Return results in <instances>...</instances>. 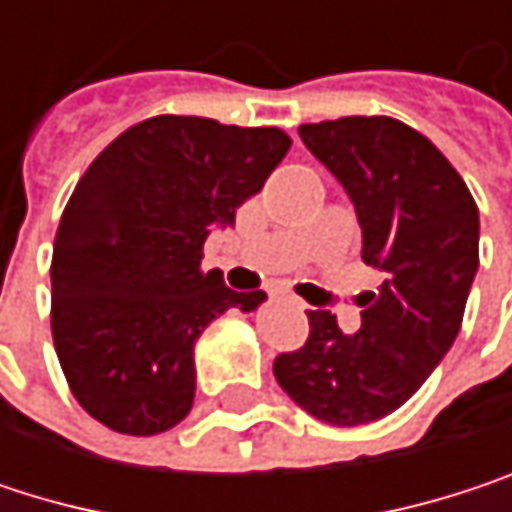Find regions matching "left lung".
Masks as SVG:
<instances>
[{
  "instance_id": "left-lung-1",
  "label": "left lung",
  "mask_w": 512,
  "mask_h": 512,
  "mask_svg": "<svg viewBox=\"0 0 512 512\" xmlns=\"http://www.w3.org/2000/svg\"><path fill=\"white\" fill-rule=\"evenodd\" d=\"M302 142L353 198L361 260L385 278L361 329L308 311V341L272 364L314 418L356 427L400 409L451 350L477 272L480 219L460 177L427 136L388 115L302 124Z\"/></svg>"
}]
</instances>
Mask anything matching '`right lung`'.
Masks as SVG:
<instances>
[{
	"label": "right lung",
	"instance_id": "right-lung-1",
	"mask_svg": "<svg viewBox=\"0 0 512 512\" xmlns=\"http://www.w3.org/2000/svg\"><path fill=\"white\" fill-rule=\"evenodd\" d=\"M287 151L278 127L156 115L85 168L55 231L50 320L64 379L94 421L156 436L189 415L198 335L266 299L201 269L210 225H231Z\"/></svg>",
	"mask_w": 512,
	"mask_h": 512
}]
</instances>
